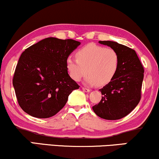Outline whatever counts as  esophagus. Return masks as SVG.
Masks as SVG:
<instances>
[{"mask_svg": "<svg viewBox=\"0 0 159 159\" xmlns=\"http://www.w3.org/2000/svg\"><path fill=\"white\" fill-rule=\"evenodd\" d=\"M82 90L85 93H89L90 91V89H88V88H82Z\"/></svg>", "mask_w": 159, "mask_h": 159, "instance_id": "esophagus-1", "label": "esophagus"}]
</instances>
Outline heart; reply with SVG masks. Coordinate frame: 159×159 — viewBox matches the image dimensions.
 I'll return each instance as SVG.
<instances>
[{
	"label": "heart",
	"mask_w": 159,
	"mask_h": 159,
	"mask_svg": "<svg viewBox=\"0 0 159 159\" xmlns=\"http://www.w3.org/2000/svg\"><path fill=\"white\" fill-rule=\"evenodd\" d=\"M77 59L69 57L66 68L75 81L79 82L88 74L86 84L99 86L107 84L116 75L120 64L117 52L112 48H106L89 44L80 49L76 54Z\"/></svg>",
	"instance_id": "heart-1"
}]
</instances>
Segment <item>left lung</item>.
Masks as SVG:
<instances>
[{"label": "left lung", "instance_id": "1", "mask_svg": "<svg viewBox=\"0 0 159 159\" xmlns=\"http://www.w3.org/2000/svg\"><path fill=\"white\" fill-rule=\"evenodd\" d=\"M98 43L115 49L120 64L112 81L99 90L102 99L93 107V110L103 119L118 120L129 115L139 104L144 69L134 49L112 41Z\"/></svg>", "mask_w": 159, "mask_h": 159}]
</instances>
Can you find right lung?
Segmentation results:
<instances>
[{
	"label": "right lung",
	"mask_w": 159,
	"mask_h": 159,
	"mask_svg": "<svg viewBox=\"0 0 159 159\" xmlns=\"http://www.w3.org/2000/svg\"><path fill=\"white\" fill-rule=\"evenodd\" d=\"M80 44L73 39L49 37L22 53L13 86L24 112L38 118H47L65 106L69 94L80 87L68 74L66 60Z\"/></svg>",
	"instance_id": "right-lung-1"
}]
</instances>
